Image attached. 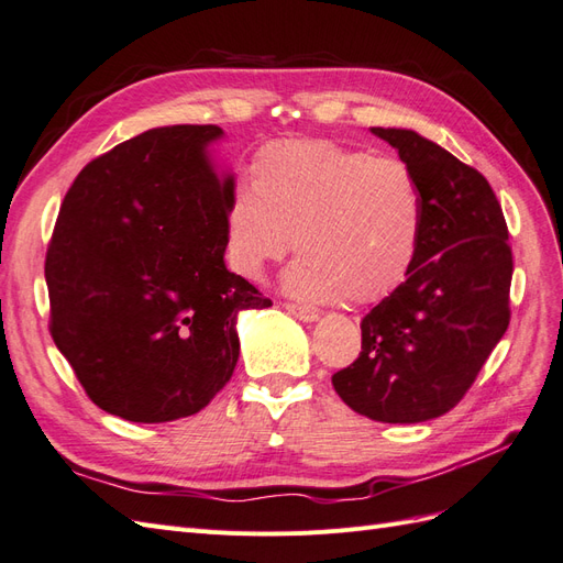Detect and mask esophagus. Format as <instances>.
<instances>
[{
  "mask_svg": "<svg viewBox=\"0 0 563 563\" xmlns=\"http://www.w3.org/2000/svg\"><path fill=\"white\" fill-rule=\"evenodd\" d=\"M287 313H292L295 319H299L301 323H313L319 321V311L311 309V307H299V305H285Z\"/></svg>",
  "mask_w": 563,
  "mask_h": 563,
  "instance_id": "esophagus-1",
  "label": "esophagus"
}]
</instances>
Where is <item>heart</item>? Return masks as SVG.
Listing matches in <instances>:
<instances>
[{"label":"heart","mask_w":563,"mask_h":563,"mask_svg":"<svg viewBox=\"0 0 563 563\" xmlns=\"http://www.w3.org/2000/svg\"><path fill=\"white\" fill-rule=\"evenodd\" d=\"M423 199L397 158L328 140H285L254 156L250 190L225 209V258L244 280L292 247L287 295L307 301H378L407 280L419 254Z\"/></svg>","instance_id":"b5f03b06"}]
</instances>
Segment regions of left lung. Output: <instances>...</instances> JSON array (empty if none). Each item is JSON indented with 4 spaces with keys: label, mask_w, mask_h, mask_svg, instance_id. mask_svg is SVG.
Wrapping results in <instances>:
<instances>
[{
    "label": "left lung",
    "mask_w": 563,
    "mask_h": 563,
    "mask_svg": "<svg viewBox=\"0 0 563 563\" xmlns=\"http://www.w3.org/2000/svg\"><path fill=\"white\" fill-rule=\"evenodd\" d=\"M423 199L413 268L362 319V354L333 376L340 399L380 423L438 419L473 385L509 325L511 247L493 187L407 128H371Z\"/></svg>",
    "instance_id": "8db88e82"
}]
</instances>
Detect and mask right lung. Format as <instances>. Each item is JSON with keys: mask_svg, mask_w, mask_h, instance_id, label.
<instances>
[{"mask_svg": "<svg viewBox=\"0 0 563 563\" xmlns=\"http://www.w3.org/2000/svg\"><path fill=\"white\" fill-rule=\"evenodd\" d=\"M219 125L152 128L80 170L47 250L49 330L99 409L166 423L205 409L266 299L225 268L235 176Z\"/></svg>", "mask_w": 563, "mask_h": 563, "instance_id": "add662e5", "label": "right lung"}]
</instances>
